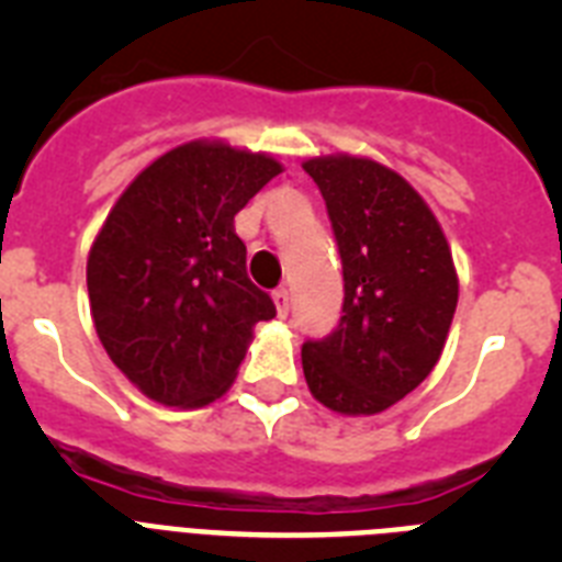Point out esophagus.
<instances>
[{
  "label": "esophagus",
  "instance_id": "1",
  "mask_svg": "<svg viewBox=\"0 0 562 562\" xmlns=\"http://www.w3.org/2000/svg\"><path fill=\"white\" fill-rule=\"evenodd\" d=\"M272 301H276V310L281 317L290 312V290H286V286H281V290L272 292Z\"/></svg>",
  "mask_w": 562,
  "mask_h": 562
}]
</instances>
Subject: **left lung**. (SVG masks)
Listing matches in <instances>:
<instances>
[{
  "label": "left lung",
  "mask_w": 562,
  "mask_h": 562,
  "mask_svg": "<svg viewBox=\"0 0 562 562\" xmlns=\"http://www.w3.org/2000/svg\"><path fill=\"white\" fill-rule=\"evenodd\" d=\"M304 171L324 193L346 290L337 329L301 349L306 385L335 414H382L439 362L459 304L453 252L394 168L329 154Z\"/></svg>",
  "instance_id": "obj_1"
}]
</instances>
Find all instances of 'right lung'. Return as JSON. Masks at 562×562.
<instances>
[{"label":"right lung","mask_w":562,"mask_h":562,"mask_svg":"<svg viewBox=\"0 0 562 562\" xmlns=\"http://www.w3.org/2000/svg\"><path fill=\"white\" fill-rule=\"evenodd\" d=\"M265 151L191 140L143 168L87 258L92 321L109 360L148 400L202 408L233 385L276 304L247 278L233 216L281 173Z\"/></svg>","instance_id":"1"}]
</instances>
